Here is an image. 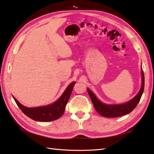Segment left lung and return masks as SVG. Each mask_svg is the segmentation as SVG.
<instances>
[{
  "instance_id": "8db88e82",
  "label": "left lung",
  "mask_w": 154,
  "mask_h": 154,
  "mask_svg": "<svg viewBox=\"0 0 154 154\" xmlns=\"http://www.w3.org/2000/svg\"><path fill=\"white\" fill-rule=\"evenodd\" d=\"M144 73L143 70L141 69V87L138 94L131 99L129 101L127 102L124 104H107L103 103L100 100L97 99L93 92L90 89L88 88V92L89 97L93 103L94 106L96 110L100 115L107 118H115L121 116H124L132 112L135 108L137 106L138 103L140 101L142 94L144 90Z\"/></svg>"
}]
</instances>
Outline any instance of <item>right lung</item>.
Masks as SVG:
<instances>
[{
  "label": "right lung",
  "instance_id": "obj_1",
  "mask_svg": "<svg viewBox=\"0 0 154 154\" xmlns=\"http://www.w3.org/2000/svg\"><path fill=\"white\" fill-rule=\"evenodd\" d=\"M75 83V82H72L70 83L57 101L47 106L28 108L19 103L15 97H13L21 110L33 121L39 122L52 121L59 119L63 114Z\"/></svg>",
  "mask_w": 154,
  "mask_h": 154
}]
</instances>
